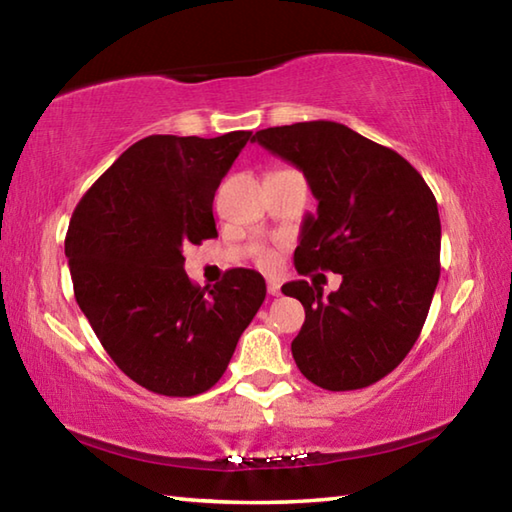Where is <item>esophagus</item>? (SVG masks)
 <instances>
[{
	"label": "esophagus",
	"mask_w": 512,
	"mask_h": 512,
	"mask_svg": "<svg viewBox=\"0 0 512 512\" xmlns=\"http://www.w3.org/2000/svg\"><path fill=\"white\" fill-rule=\"evenodd\" d=\"M266 289H268V296H280V293H282V284L277 282V280H268Z\"/></svg>",
	"instance_id": "obj_1"
}]
</instances>
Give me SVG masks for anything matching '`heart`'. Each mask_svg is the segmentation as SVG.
<instances>
[{
    "mask_svg": "<svg viewBox=\"0 0 512 512\" xmlns=\"http://www.w3.org/2000/svg\"><path fill=\"white\" fill-rule=\"evenodd\" d=\"M257 264L262 268H273L275 266V253L271 248H262L257 253Z\"/></svg>",
    "mask_w": 512,
    "mask_h": 512,
    "instance_id": "b5f03b06",
    "label": "heart"
}]
</instances>
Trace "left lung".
Listing matches in <instances>:
<instances>
[{
	"label": "left lung",
	"mask_w": 512,
	"mask_h": 512,
	"mask_svg": "<svg viewBox=\"0 0 512 512\" xmlns=\"http://www.w3.org/2000/svg\"><path fill=\"white\" fill-rule=\"evenodd\" d=\"M253 142L296 164L318 201L296 271L343 277L327 298L307 280L282 287L305 307L293 359L325 391L375 384L400 366L429 314L440 277L436 198L400 153L336 121L264 128Z\"/></svg>",
	"instance_id": "obj_1"
}]
</instances>
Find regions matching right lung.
Listing matches in <instances>:
<instances>
[{
  "label": "right lung",
  "mask_w": 512,
  "mask_h": 512,
  "mask_svg": "<svg viewBox=\"0 0 512 512\" xmlns=\"http://www.w3.org/2000/svg\"><path fill=\"white\" fill-rule=\"evenodd\" d=\"M253 137H144L85 192L69 221L76 302L110 359L146 391H210L266 298L264 277L250 268H230L203 289L183 268L187 244L216 237L214 194Z\"/></svg>",
  "instance_id": "obj_1"
}]
</instances>
